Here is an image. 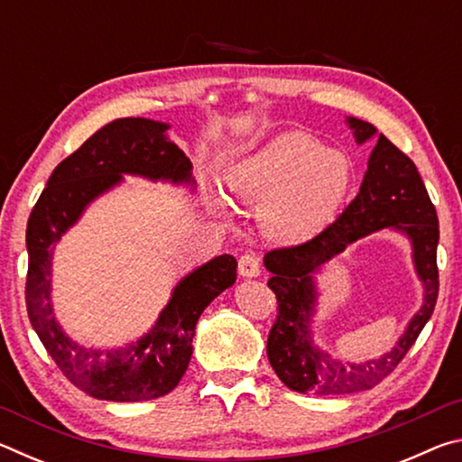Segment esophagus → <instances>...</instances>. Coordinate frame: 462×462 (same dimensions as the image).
<instances>
[{
    "label": "esophagus",
    "instance_id": "1",
    "mask_svg": "<svg viewBox=\"0 0 462 462\" xmlns=\"http://www.w3.org/2000/svg\"><path fill=\"white\" fill-rule=\"evenodd\" d=\"M238 273L245 279H254L261 275V263L254 254H242L238 261Z\"/></svg>",
    "mask_w": 462,
    "mask_h": 462
}]
</instances>
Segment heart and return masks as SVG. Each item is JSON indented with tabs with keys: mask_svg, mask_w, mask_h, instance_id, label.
<instances>
[{
	"mask_svg": "<svg viewBox=\"0 0 462 462\" xmlns=\"http://www.w3.org/2000/svg\"><path fill=\"white\" fill-rule=\"evenodd\" d=\"M353 181L350 156L306 130L279 132L226 171L232 199L259 208L261 232L279 245H300L326 230ZM212 209L228 216L224 193H212Z\"/></svg>",
	"mask_w": 462,
	"mask_h": 462,
	"instance_id": "obj_1",
	"label": "heart"
}]
</instances>
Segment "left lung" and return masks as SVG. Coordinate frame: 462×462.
Returning <instances> with one entry per match:
<instances>
[{
	"instance_id": "obj_1",
	"label": "left lung",
	"mask_w": 462,
	"mask_h": 462,
	"mask_svg": "<svg viewBox=\"0 0 462 462\" xmlns=\"http://www.w3.org/2000/svg\"><path fill=\"white\" fill-rule=\"evenodd\" d=\"M356 144L374 138L369 165L356 198L308 242L271 250L264 267L267 285L275 291L279 316L271 328L267 356L277 377L300 393L344 395L371 389L395 369L428 324L438 297V216L424 181L400 148L379 134L373 124L348 116ZM391 229L409 238L412 263L422 285V306L411 319L393 349L369 362L342 364L315 344L313 324L319 305L317 277L336 254L369 233Z\"/></svg>"
}]
</instances>
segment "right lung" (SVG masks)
I'll use <instances>...</instances> for the list:
<instances>
[{
	"label": "right lung",
	"instance_id": "add662e5",
	"mask_svg": "<svg viewBox=\"0 0 462 462\" xmlns=\"http://www.w3.org/2000/svg\"><path fill=\"white\" fill-rule=\"evenodd\" d=\"M171 124L122 118L106 124L52 171L26 228V308L38 338L62 374L106 402H148L173 391L193 353L198 319L236 281L232 254L214 256L177 281L151 330L120 348L85 346L60 326L52 308V254L93 201L143 177L195 189L193 165L169 138Z\"/></svg>",
	"mask_w": 462,
	"mask_h": 462
}]
</instances>
